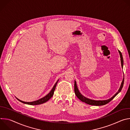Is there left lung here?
Returning <instances> with one entry per match:
<instances>
[{
	"mask_svg": "<svg viewBox=\"0 0 130 130\" xmlns=\"http://www.w3.org/2000/svg\"><path fill=\"white\" fill-rule=\"evenodd\" d=\"M118 52L120 54V61H121V67L122 68H123V57H122V55L121 52L118 50ZM123 83H124V78L122 80V81L121 82V85L120 86V88H119L118 91L116 92V93L113 96L111 97L110 98L107 99V100H92L89 98H87L86 97H85V96H83L81 92L79 91L78 88L77 87V83L76 81L75 80V84H74V90H75V94L76 95V96L82 102H85L88 104L89 105H96V106H100V105H105L107 103H108V102H109L111 100H113L115 97L117 95L119 92H120V91L121 90L123 85Z\"/></svg>",
	"mask_w": 130,
	"mask_h": 130,
	"instance_id": "left-lung-1",
	"label": "left lung"
}]
</instances>
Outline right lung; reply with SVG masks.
<instances>
[{"label": "right lung", "mask_w": 130, "mask_h": 130, "mask_svg": "<svg viewBox=\"0 0 130 130\" xmlns=\"http://www.w3.org/2000/svg\"><path fill=\"white\" fill-rule=\"evenodd\" d=\"M59 80H58L56 83H55V84H54V85L53 86V88H52V89L51 90V91L49 92V93H48L46 96H45V97L38 100H36V101H32V102H25V101H22L20 99H18V98H17L16 97V99L20 101V102L23 103H25V104H29V105H39V104H43L44 103H45L46 102L48 101L53 95V94H54V91L55 90V87H56V86H57V84Z\"/></svg>", "instance_id": "obj_1"}]
</instances>
